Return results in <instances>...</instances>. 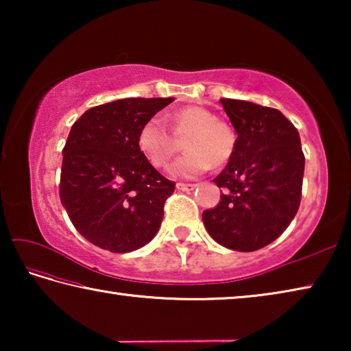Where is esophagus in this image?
Returning <instances> with one entry per match:
<instances>
[{
  "mask_svg": "<svg viewBox=\"0 0 351 351\" xmlns=\"http://www.w3.org/2000/svg\"><path fill=\"white\" fill-rule=\"evenodd\" d=\"M195 184H182V182H178L176 184V189L178 190H182V192H192V190H195Z\"/></svg>",
  "mask_w": 351,
  "mask_h": 351,
  "instance_id": "obj_1",
  "label": "esophagus"
}]
</instances>
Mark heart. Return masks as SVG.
<instances>
[{
  "mask_svg": "<svg viewBox=\"0 0 351 351\" xmlns=\"http://www.w3.org/2000/svg\"><path fill=\"white\" fill-rule=\"evenodd\" d=\"M171 135L159 117H150L138 133V148L156 169L167 167L184 139L186 154L171 164L170 173L178 178H193L213 165L219 167L232 158L237 133L230 123L215 119L203 106H186L169 116Z\"/></svg>",
  "mask_w": 351,
  "mask_h": 351,
  "instance_id": "1",
  "label": "heart"
}]
</instances>
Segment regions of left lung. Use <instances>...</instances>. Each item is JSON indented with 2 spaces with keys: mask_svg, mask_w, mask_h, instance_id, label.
Returning a JSON list of instances; mask_svg holds the SVG:
<instances>
[{
  "mask_svg": "<svg viewBox=\"0 0 351 351\" xmlns=\"http://www.w3.org/2000/svg\"><path fill=\"white\" fill-rule=\"evenodd\" d=\"M237 132V147L213 182L224 193L203 212L207 232L240 252L265 247L299 210L305 156L297 128L276 108L219 99Z\"/></svg>",
  "mask_w": 351,
  "mask_h": 351,
  "instance_id": "obj_1",
  "label": "left lung"
}]
</instances>
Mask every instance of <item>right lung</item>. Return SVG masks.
<instances>
[{
  "mask_svg": "<svg viewBox=\"0 0 351 351\" xmlns=\"http://www.w3.org/2000/svg\"><path fill=\"white\" fill-rule=\"evenodd\" d=\"M173 97L119 99L83 112L63 148L60 201L82 237L110 252L150 243L175 182L142 156L138 133Z\"/></svg>",
  "mask_w": 351,
  "mask_h": 351,
  "instance_id": "1",
  "label": "right lung"
}]
</instances>
